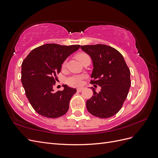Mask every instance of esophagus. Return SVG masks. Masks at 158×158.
<instances>
[{"instance_id":"34e87169","label":"esophagus","mask_w":158,"mask_h":158,"mask_svg":"<svg viewBox=\"0 0 158 158\" xmlns=\"http://www.w3.org/2000/svg\"><path fill=\"white\" fill-rule=\"evenodd\" d=\"M84 89V87H80V88H78V89H77V91L78 92H82V91Z\"/></svg>"}]
</instances>
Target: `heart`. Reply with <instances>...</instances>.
I'll return each instance as SVG.
<instances>
[{
	"label": "heart",
	"instance_id": "obj_1",
	"mask_svg": "<svg viewBox=\"0 0 158 158\" xmlns=\"http://www.w3.org/2000/svg\"><path fill=\"white\" fill-rule=\"evenodd\" d=\"M88 56V55L85 53H80L77 56V58L80 61H81L83 58ZM64 64H65V63H64ZM84 77L85 76L84 75L74 74L69 77L67 80H66V82H67L69 85H72V86H80V85H82Z\"/></svg>",
	"mask_w": 158,
	"mask_h": 158
}]
</instances>
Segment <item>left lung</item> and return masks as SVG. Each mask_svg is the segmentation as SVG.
I'll return each mask as SVG.
<instances>
[{"label":"left lung","mask_w":158,"mask_h":158,"mask_svg":"<svg viewBox=\"0 0 158 158\" xmlns=\"http://www.w3.org/2000/svg\"><path fill=\"white\" fill-rule=\"evenodd\" d=\"M81 49L92 60L94 69L91 84L101 87L99 92L87 100L86 107L92 115L102 118L117 114L127 97L131 72L123 55L117 49L102 44L82 45Z\"/></svg>","instance_id":"1"}]
</instances>
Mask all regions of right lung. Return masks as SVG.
Instances as JSON below:
<instances>
[{"instance_id": "right-lung-1", "label": "right lung", "mask_w": 158, "mask_h": 158, "mask_svg": "<svg viewBox=\"0 0 158 158\" xmlns=\"http://www.w3.org/2000/svg\"><path fill=\"white\" fill-rule=\"evenodd\" d=\"M80 45L48 44L33 49L22 64L21 81L32 107L41 115L58 118L68 111L76 89L63 85V90L55 92L53 85L62 64Z\"/></svg>"}]
</instances>
